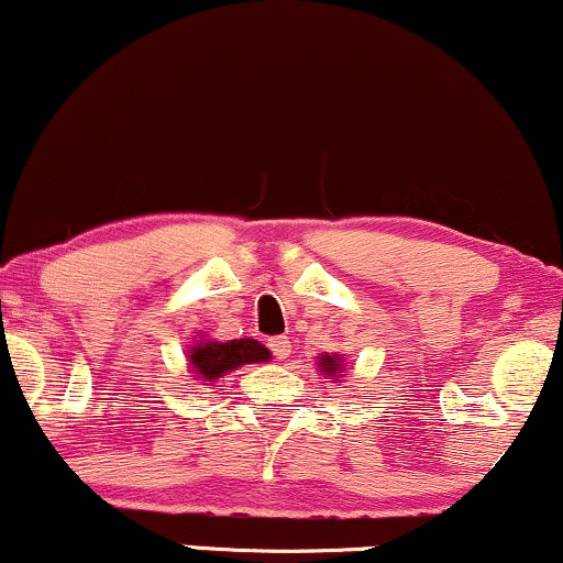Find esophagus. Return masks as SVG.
Instances as JSON below:
<instances>
[{
    "mask_svg": "<svg viewBox=\"0 0 563 563\" xmlns=\"http://www.w3.org/2000/svg\"><path fill=\"white\" fill-rule=\"evenodd\" d=\"M269 351H273L275 358L286 361L290 355V340L288 338H273V340H269Z\"/></svg>",
    "mask_w": 563,
    "mask_h": 563,
    "instance_id": "34e87169",
    "label": "esophagus"
}]
</instances>
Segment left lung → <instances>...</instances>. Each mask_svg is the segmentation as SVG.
Here are the masks:
<instances>
[{
  "label": "left lung",
  "mask_w": 563,
  "mask_h": 563,
  "mask_svg": "<svg viewBox=\"0 0 563 563\" xmlns=\"http://www.w3.org/2000/svg\"><path fill=\"white\" fill-rule=\"evenodd\" d=\"M317 368L324 379L340 382L345 376V361L340 353H322L317 355Z\"/></svg>",
  "instance_id": "obj_1"
}]
</instances>
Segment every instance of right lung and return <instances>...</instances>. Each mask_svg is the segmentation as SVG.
I'll return each mask as SVG.
<instances>
[{"mask_svg":"<svg viewBox=\"0 0 563 563\" xmlns=\"http://www.w3.org/2000/svg\"><path fill=\"white\" fill-rule=\"evenodd\" d=\"M189 358V372L197 382L210 384L223 379L225 374L236 372V368L246 364H265L273 358V353L267 351L260 340L241 338V340H208L199 338L195 345H189L187 351Z\"/></svg>","mask_w":563,"mask_h":563,"instance_id":"add662e5","label":"right lung"}]
</instances>
